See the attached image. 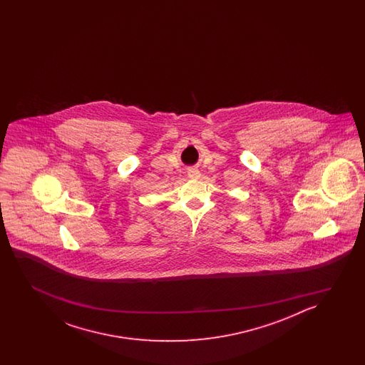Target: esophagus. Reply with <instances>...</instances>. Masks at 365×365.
Instances as JSON below:
<instances>
[{
    "mask_svg": "<svg viewBox=\"0 0 365 365\" xmlns=\"http://www.w3.org/2000/svg\"><path fill=\"white\" fill-rule=\"evenodd\" d=\"M187 176L190 178V179H198L200 176H201V173H200V171L197 170V168H187Z\"/></svg>",
    "mask_w": 365,
    "mask_h": 365,
    "instance_id": "34e87169",
    "label": "esophagus"
}]
</instances>
